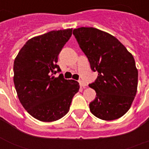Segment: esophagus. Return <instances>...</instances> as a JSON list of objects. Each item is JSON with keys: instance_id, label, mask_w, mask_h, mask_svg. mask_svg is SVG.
<instances>
[{"instance_id": "esophagus-1", "label": "esophagus", "mask_w": 149, "mask_h": 149, "mask_svg": "<svg viewBox=\"0 0 149 149\" xmlns=\"http://www.w3.org/2000/svg\"><path fill=\"white\" fill-rule=\"evenodd\" d=\"M79 84H80V85H81V87L82 88H85L86 86H87V84H85L83 81H79Z\"/></svg>"}]
</instances>
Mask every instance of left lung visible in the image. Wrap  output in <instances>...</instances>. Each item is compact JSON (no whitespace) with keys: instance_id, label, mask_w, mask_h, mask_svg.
I'll list each match as a JSON object with an SVG mask.
<instances>
[{"instance_id":"obj_1","label":"left lung","mask_w":149,"mask_h":149,"mask_svg":"<svg viewBox=\"0 0 149 149\" xmlns=\"http://www.w3.org/2000/svg\"><path fill=\"white\" fill-rule=\"evenodd\" d=\"M79 46L98 77L88 86L97 93L89 104L97 118L112 120L130 109L137 91L138 71L133 56L115 37L93 27L73 29Z\"/></svg>"}]
</instances>
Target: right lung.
<instances>
[{
    "label": "right lung",
    "mask_w": 149,
    "mask_h": 149,
    "mask_svg": "<svg viewBox=\"0 0 149 149\" xmlns=\"http://www.w3.org/2000/svg\"><path fill=\"white\" fill-rule=\"evenodd\" d=\"M72 29L51 31L33 37L18 52L13 81L20 102L38 120L52 122L68 113L77 81L66 80L56 65L58 55L72 36Z\"/></svg>",
    "instance_id": "right-lung-1"
}]
</instances>
